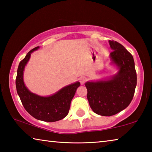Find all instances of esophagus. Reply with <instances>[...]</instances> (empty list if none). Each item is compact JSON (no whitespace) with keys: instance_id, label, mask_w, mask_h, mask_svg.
I'll use <instances>...</instances> for the list:
<instances>
[{"instance_id":"esophagus-1","label":"esophagus","mask_w":152,"mask_h":152,"mask_svg":"<svg viewBox=\"0 0 152 152\" xmlns=\"http://www.w3.org/2000/svg\"><path fill=\"white\" fill-rule=\"evenodd\" d=\"M79 80H80V82L81 84H84V82H85L86 80V78L84 76H81V77H80Z\"/></svg>"}]
</instances>
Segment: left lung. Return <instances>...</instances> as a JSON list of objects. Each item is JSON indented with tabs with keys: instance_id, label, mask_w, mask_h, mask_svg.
<instances>
[{
	"instance_id": "1",
	"label": "left lung",
	"mask_w": 152,
	"mask_h": 152,
	"mask_svg": "<svg viewBox=\"0 0 152 152\" xmlns=\"http://www.w3.org/2000/svg\"><path fill=\"white\" fill-rule=\"evenodd\" d=\"M113 51L110 65L117 70L110 78L87 81V99L97 115L112 116L126 109L132 102L137 85V74L132 55L120 44L109 41Z\"/></svg>"
}]
</instances>
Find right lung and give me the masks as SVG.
Segmentation results:
<instances>
[{"label":"right lung","instance_id":"right-lung-1","mask_svg":"<svg viewBox=\"0 0 152 152\" xmlns=\"http://www.w3.org/2000/svg\"><path fill=\"white\" fill-rule=\"evenodd\" d=\"M39 48L37 46L29 51L19 63L16 78L17 92L25 110L32 117L43 121L55 122L64 119L68 114L71 101L80 83L78 81L74 82L50 96H40L31 92L25 84L24 70L31 53Z\"/></svg>","mask_w":152,"mask_h":152}]
</instances>
